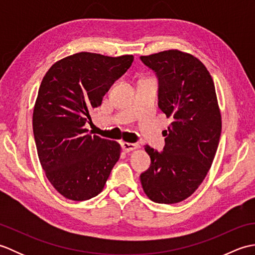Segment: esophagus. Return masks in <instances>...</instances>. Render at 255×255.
Segmentation results:
<instances>
[{"mask_svg":"<svg viewBox=\"0 0 255 255\" xmlns=\"http://www.w3.org/2000/svg\"><path fill=\"white\" fill-rule=\"evenodd\" d=\"M122 148L125 151V152H129V151H132L134 149L139 148V144L137 143H130V142H123L122 143Z\"/></svg>","mask_w":255,"mask_h":255,"instance_id":"obj_1","label":"esophagus"}]
</instances>
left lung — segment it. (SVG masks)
Instances as JSON below:
<instances>
[{"label": "left lung", "instance_id": "obj_1", "mask_svg": "<svg viewBox=\"0 0 255 255\" xmlns=\"http://www.w3.org/2000/svg\"><path fill=\"white\" fill-rule=\"evenodd\" d=\"M159 81L158 105L172 118L163 151L145 145L149 169L140 175L155 203L176 204L196 191L217 152L221 115L210 73L197 58L180 50L141 56Z\"/></svg>", "mask_w": 255, "mask_h": 255}]
</instances>
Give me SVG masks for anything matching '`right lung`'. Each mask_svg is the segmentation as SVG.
Wrapping results in <instances>:
<instances>
[{"mask_svg": "<svg viewBox=\"0 0 255 255\" xmlns=\"http://www.w3.org/2000/svg\"><path fill=\"white\" fill-rule=\"evenodd\" d=\"M132 61V55L79 52L52 64L42 79L32 130L42 169L63 197L77 202L95 197L121 156V144L92 136L85 124Z\"/></svg>", "mask_w": 255, "mask_h": 255, "instance_id": "1", "label": "right lung"}]
</instances>
